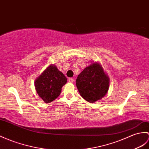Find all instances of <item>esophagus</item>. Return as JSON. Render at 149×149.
Returning a JSON list of instances; mask_svg holds the SVG:
<instances>
[{"label":"esophagus","mask_w":149,"mask_h":149,"mask_svg":"<svg viewBox=\"0 0 149 149\" xmlns=\"http://www.w3.org/2000/svg\"><path fill=\"white\" fill-rule=\"evenodd\" d=\"M68 81L69 82H73L74 81V79L73 78L70 77V78H68Z\"/></svg>","instance_id":"34e87169"}]
</instances>
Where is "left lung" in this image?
Here are the masks:
<instances>
[{"label": "left lung", "mask_w": 149, "mask_h": 149, "mask_svg": "<svg viewBox=\"0 0 149 149\" xmlns=\"http://www.w3.org/2000/svg\"><path fill=\"white\" fill-rule=\"evenodd\" d=\"M76 86L82 97L94 103L102 99L108 91L109 79L98 63L86 67L76 79Z\"/></svg>", "instance_id": "obj_1"}]
</instances>
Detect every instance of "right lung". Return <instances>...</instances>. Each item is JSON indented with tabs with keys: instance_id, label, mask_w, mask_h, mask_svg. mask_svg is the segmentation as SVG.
Listing matches in <instances>:
<instances>
[{
	"instance_id": "obj_1",
	"label": "right lung",
	"mask_w": 149,
	"mask_h": 149,
	"mask_svg": "<svg viewBox=\"0 0 149 149\" xmlns=\"http://www.w3.org/2000/svg\"><path fill=\"white\" fill-rule=\"evenodd\" d=\"M67 79L56 67L51 65L38 77L35 82L37 94L44 101L48 103L56 99L61 92Z\"/></svg>"
}]
</instances>
